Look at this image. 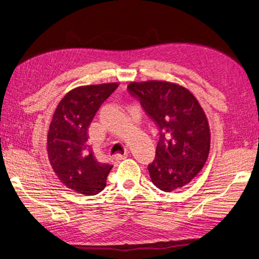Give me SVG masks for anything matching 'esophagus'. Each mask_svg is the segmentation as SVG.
<instances>
[{
  "label": "esophagus",
  "mask_w": 259,
  "mask_h": 259,
  "mask_svg": "<svg viewBox=\"0 0 259 259\" xmlns=\"http://www.w3.org/2000/svg\"><path fill=\"white\" fill-rule=\"evenodd\" d=\"M128 153H123V154H117V155H115V159L116 161H122V159H124V158H126L128 157Z\"/></svg>",
  "instance_id": "obj_1"
}]
</instances>
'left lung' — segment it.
I'll list each match as a JSON object with an SVG mask.
<instances>
[{"label": "left lung", "mask_w": 259, "mask_h": 259, "mask_svg": "<svg viewBox=\"0 0 259 259\" xmlns=\"http://www.w3.org/2000/svg\"><path fill=\"white\" fill-rule=\"evenodd\" d=\"M128 92L156 124V156L148 164L152 182L170 192L189 183L208 157V122L195 96L179 84L165 81L133 82Z\"/></svg>", "instance_id": "8db88e82"}]
</instances>
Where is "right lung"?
<instances>
[{
  "mask_svg": "<svg viewBox=\"0 0 259 259\" xmlns=\"http://www.w3.org/2000/svg\"><path fill=\"white\" fill-rule=\"evenodd\" d=\"M117 83L78 87L59 103L48 135L51 165L61 182L82 195H97L113 165L97 158L89 145L88 128Z\"/></svg>",
  "mask_w": 259,
  "mask_h": 259,
  "instance_id": "obj_1",
  "label": "right lung"
}]
</instances>
